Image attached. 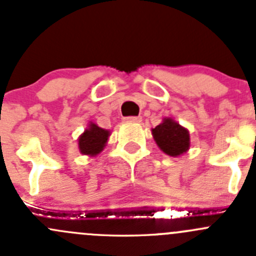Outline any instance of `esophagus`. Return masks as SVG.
I'll return each instance as SVG.
<instances>
[{
    "label": "esophagus",
    "instance_id": "esophagus-1",
    "mask_svg": "<svg viewBox=\"0 0 256 256\" xmlns=\"http://www.w3.org/2000/svg\"><path fill=\"white\" fill-rule=\"evenodd\" d=\"M125 120L128 121V122H141V121H142V118H141V116H128Z\"/></svg>",
    "mask_w": 256,
    "mask_h": 256
}]
</instances>
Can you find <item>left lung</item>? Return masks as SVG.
<instances>
[{
  "label": "left lung",
  "mask_w": 256,
  "mask_h": 256,
  "mask_svg": "<svg viewBox=\"0 0 256 256\" xmlns=\"http://www.w3.org/2000/svg\"><path fill=\"white\" fill-rule=\"evenodd\" d=\"M157 146L168 156L177 157L188 151L190 146V132L174 118H164L160 125L152 128Z\"/></svg>",
  "instance_id": "8db88e82"
}]
</instances>
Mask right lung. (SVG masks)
Wrapping results in <instances>:
<instances>
[{
    "instance_id": "obj_1",
    "label": "right lung",
    "mask_w": 256,
    "mask_h": 256,
    "mask_svg": "<svg viewBox=\"0 0 256 256\" xmlns=\"http://www.w3.org/2000/svg\"><path fill=\"white\" fill-rule=\"evenodd\" d=\"M109 136V130H105V128H99L96 124L90 122L89 128L80 135L78 140L79 151L88 156H96L104 150Z\"/></svg>"
}]
</instances>
